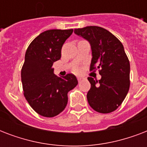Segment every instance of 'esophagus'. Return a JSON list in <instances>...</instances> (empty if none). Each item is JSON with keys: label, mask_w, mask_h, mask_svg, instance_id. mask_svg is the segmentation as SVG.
<instances>
[{"label": "esophagus", "mask_w": 147, "mask_h": 147, "mask_svg": "<svg viewBox=\"0 0 147 147\" xmlns=\"http://www.w3.org/2000/svg\"><path fill=\"white\" fill-rule=\"evenodd\" d=\"M77 78H78V82H80L81 81H82V77H80V76H78V77H77Z\"/></svg>", "instance_id": "34e87169"}]
</instances>
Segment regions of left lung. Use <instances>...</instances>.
<instances>
[{
    "label": "left lung",
    "instance_id": "8db88e82",
    "mask_svg": "<svg viewBox=\"0 0 147 147\" xmlns=\"http://www.w3.org/2000/svg\"><path fill=\"white\" fill-rule=\"evenodd\" d=\"M75 33L91 45L92 59L90 70L98 69L100 80L88 77L91 88L87 99L97 112L114 111L126 98L130 88V62L123 44L114 35L96 26L75 29Z\"/></svg>",
    "mask_w": 147,
    "mask_h": 147
}]
</instances>
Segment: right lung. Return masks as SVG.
<instances>
[{"label": "right lung", "mask_w": 147, "mask_h": 147, "mask_svg": "<svg viewBox=\"0 0 147 147\" xmlns=\"http://www.w3.org/2000/svg\"><path fill=\"white\" fill-rule=\"evenodd\" d=\"M73 32L49 30L42 32L26 49L21 69L25 98L37 114L53 117L60 114L68 103V92L78 85L72 74L58 77L53 73V62L61 58V49Z\"/></svg>", "instance_id": "right-lung-1"}]
</instances>
